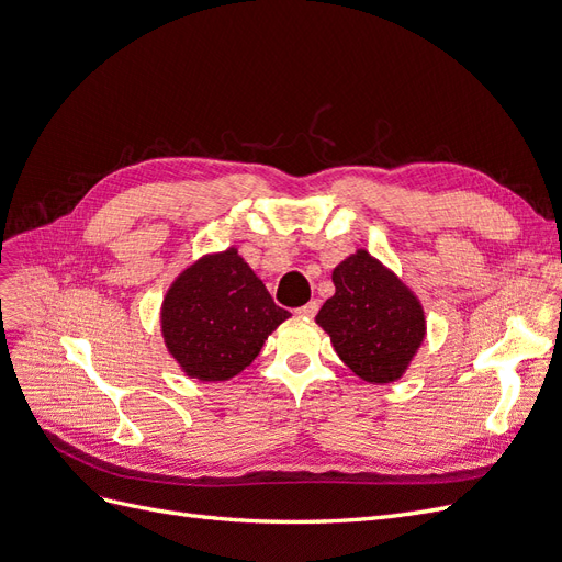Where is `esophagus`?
Segmentation results:
<instances>
[{"label":"esophagus","instance_id":"esophagus-1","mask_svg":"<svg viewBox=\"0 0 562 562\" xmlns=\"http://www.w3.org/2000/svg\"><path fill=\"white\" fill-rule=\"evenodd\" d=\"M316 312H318V300H312V302L304 304V307H300V310H297V314H300V316H307V318H312Z\"/></svg>","mask_w":562,"mask_h":562}]
</instances>
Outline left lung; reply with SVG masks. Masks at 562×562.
<instances>
[{
	"instance_id": "left-lung-1",
	"label": "left lung",
	"mask_w": 562,
	"mask_h": 562,
	"mask_svg": "<svg viewBox=\"0 0 562 562\" xmlns=\"http://www.w3.org/2000/svg\"><path fill=\"white\" fill-rule=\"evenodd\" d=\"M333 283L316 323L339 359L370 384L401 380L427 335L417 295L363 248L333 269Z\"/></svg>"
}]
</instances>
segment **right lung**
Listing matches in <instances>:
<instances>
[{"mask_svg": "<svg viewBox=\"0 0 562 562\" xmlns=\"http://www.w3.org/2000/svg\"><path fill=\"white\" fill-rule=\"evenodd\" d=\"M288 316L239 250L227 248L180 271L161 302V335L187 378L225 382L255 361Z\"/></svg>", "mask_w": 562, "mask_h": 562, "instance_id": "right-lung-1", "label": "right lung"}]
</instances>
